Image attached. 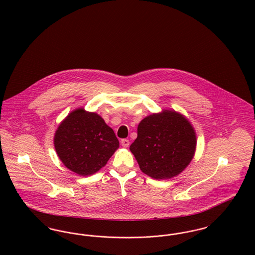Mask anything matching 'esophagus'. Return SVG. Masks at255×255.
<instances>
[{
  "label": "esophagus",
  "instance_id": "34e87169",
  "mask_svg": "<svg viewBox=\"0 0 255 255\" xmlns=\"http://www.w3.org/2000/svg\"><path fill=\"white\" fill-rule=\"evenodd\" d=\"M129 144H130V141H129L128 139H126V138L121 139V145H122L123 147H128Z\"/></svg>",
  "mask_w": 255,
  "mask_h": 255
}]
</instances>
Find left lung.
<instances>
[{
    "label": "left lung",
    "instance_id": "8db88e82",
    "mask_svg": "<svg viewBox=\"0 0 255 255\" xmlns=\"http://www.w3.org/2000/svg\"><path fill=\"white\" fill-rule=\"evenodd\" d=\"M195 130L189 120L174 110H163L143 118L130 145L139 169L154 179L179 175L196 151Z\"/></svg>",
    "mask_w": 255,
    "mask_h": 255
}]
</instances>
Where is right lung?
<instances>
[{
	"instance_id": "add662e5",
	"label": "right lung",
	"mask_w": 255,
	"mask_h": 255,
	"mask_svg": "<svg viewBox=\"0 0 255 255\" xmlns=\"http://www.w3.org/2000/svg\"><path fill=\"white\" fill-rule=\"evenodd\" d=\"M53 139L65 167L81 176L97 173L119 147L114 130L98 114L83 108L74 110L65 118Z\"/></svg>"
}]
</instances>
